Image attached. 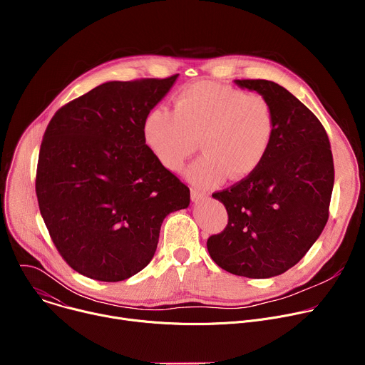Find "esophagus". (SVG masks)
I'll list each match as a JSON object with an SVG mask.
<instances>
[{
  "mask_svg": "<svg viewBox=\"0 0 365 365\" xmlns=\"http://www.w3.org/2000/svg\"><path fill=\"white\" fill-rule=\"evenodd\" d=\"M190 196H192V200H193V202H200V200H203V199L206 197V193H205V192H199V190H196V189H192Z\"/></svg>",
  "mask_w": 365,
  "mask_h": 365,
  "instance_id": "34e87169",
  "label": "esophagus"
}]
</instances>
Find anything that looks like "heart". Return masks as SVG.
Listing matches in <instances>:
<instances>
[{
	"label": "heart",
	"instance_id": "obj_1",
	"mask_svg": "<svg viewBox=\"0 0 365 365\" xmlns=\"http://www.w3.org/2000/svg\"><path fill=\"white\" fill-rule=\"evenodd\" d=\"M270 101L262 93L214 82H196L180 91L173 113L155 107L143 121V137L153 158L170 172L183 169L196 151L203 155L187 169L197 187H215L228 176L242 180L263 165L274 138Z\"/></svg>",
	"mask_w": 365,
	"mask_h": 365
}]
</instances>
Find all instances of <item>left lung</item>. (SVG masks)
I'll list each match as a JSON object with an SVG mask.
<instances>
[{"label":"left lung","instance_id":"obj_1","mask_svg":"<svg viewBox=\"0 0 365 365\" xmlns=\"http://www.w3.org/2000/svg\"><path fill=\"white\" fill-rule=\"evenodd\" d=\"M235 83L270 101L274 138L255 173L212 193L227 207L228 224L207 238L206 247L228 273L269 279L297 264L324 231L334 159L324 125L287 89L266 79Z\"/></svg>","mask_w":365,"mask_h":365}]
</instances>
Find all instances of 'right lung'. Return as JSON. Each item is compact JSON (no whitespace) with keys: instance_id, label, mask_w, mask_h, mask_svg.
Returning <instances> with one entry per match:
<instances>
[{"instance_id":"obj_1","label":"right lung","mask_w":365,"mask_h":365,"mask_svg":"<svg viewBox=\"0 0 365 365\" xmlns=\"http://www.w3.org/2000/svg\"><path fill=\"white\" fill-rule=\"evenodd\" d=\"M179 75L107 82L50 120L36 195L50 238L82 276L121 282L158 248L163 220L185 210L189 187L153 158L143 121Z\"/></svg>"}]
</instances>
